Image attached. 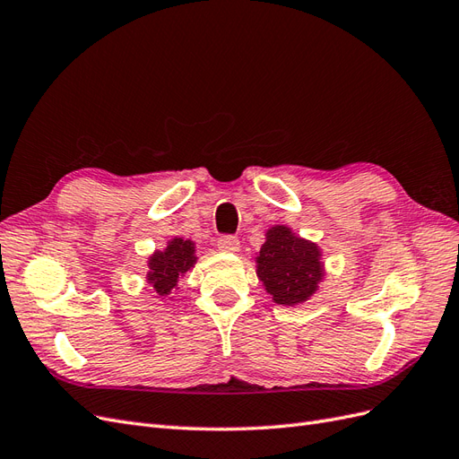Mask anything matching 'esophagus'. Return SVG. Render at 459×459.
Returning a JSON list of instances; mask_svg holds the SVG:
<instances>
[{
	"label": "esophagus",
	"instance_id": "obj_1",
	"mask_svg": "<svg viewBox=\"0 0 459 459\" xmlns=\"http://www.w3.org/2000/svg\"><path fill=\"white\" fill-rule=\"evenodd\" d=\"M239 247H241V243L238 238H235V235H221V238L218 239V248L224 253H238Z\"/></svg>",
	"mask_w": 459,
	"mask_h": 459
}]
</instances>
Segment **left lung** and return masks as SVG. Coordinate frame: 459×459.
Segmentation results:
<instances>
[{
	"mask_svg": "<svg viewBox=\"0 0 459 459\" xmlns=\"http://www.w3.org/2000/svg\"><path fill=\"white\" fill-rule=\"evenodd\" d=\"M317 245L300 239L285 226L268 230L256 258L258 277L277 304L295 307L312 297L324 268Z\"/></svg>",
	"mask_w": 459,
	"mask_h": 459,
	"instance_id": "left-lung-1",
	"label": "left lung"
}]
</instances>
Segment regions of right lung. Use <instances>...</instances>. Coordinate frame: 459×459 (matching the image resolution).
<instances>
[{
  "mask_svg": "<svg viewBox=\"0 0 459 459\" xmlns=\"http://www.w3.org/2000/svg\"><path fill=\"white\" fill-rule=\"evenodd\" d=\"M195 260V247L191 241L172 239L164 251H157L149 258L147 280L160 297L170 295L178 277L193 268Z\"/></svg>",
  "mask_w": 459,
  "mask_h": 459,
  "instance_id": "1",
  "label": "right lung"
}]
</instances>
